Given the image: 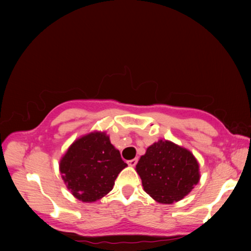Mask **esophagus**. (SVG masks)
<instances>
[{
  "label": "esophagus",
  "mask_w": 251,
  "mask_h": 251,
  "mask_svg": "<svg viewBox=\"0 0 251 251\" xmlns=\"http://www.w3.org/2000/svg\"><path fill=\"white\" fill-rule=\"evenodd\" d=\"M137 161H138V158H137V157H136V158H134V159H130V160L127 161V164H128L129 166H135V165L137 164Z\"/></svg>",
  "instance_id": "1"
}]
</instances>
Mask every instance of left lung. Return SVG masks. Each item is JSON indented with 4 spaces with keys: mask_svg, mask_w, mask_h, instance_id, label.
Instances as JSON below:
<instances>
[{
    "mask_svg": "<svg viewBox=\"0 0 251 251\" xmlns=\"http://www.w3.org/2000/svg\"><path fill=\"white\" fill-rule=\"evenodd\" d=\"M136 171L144 190L161 203L180 201L199 180V166L194 155L168 141H158L148 147Z\"/></svg>",
    "mask_w": 251,
    "mask_h": 251,
    "instance_id": "obj_1",
    "label": "left lung"
}]
</instances>
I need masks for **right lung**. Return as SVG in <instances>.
Masks as SVG:
<instances>
[{"label": "right lung", "mask_w": 251, "mask_h": 251, "mask_svg": "<svg viewBox=\"0 0 251 251\" xmlns=\"http://www.w3.org/2000/svg\"><path fill=\"white\" fill-rule=\"evenodd\" d=\"M127 164L105 133H91L72 144L59 164L67 188L84 202L104 197Z\"/></svg>", "instance_id": "right-lung-1"}]
</instances>
